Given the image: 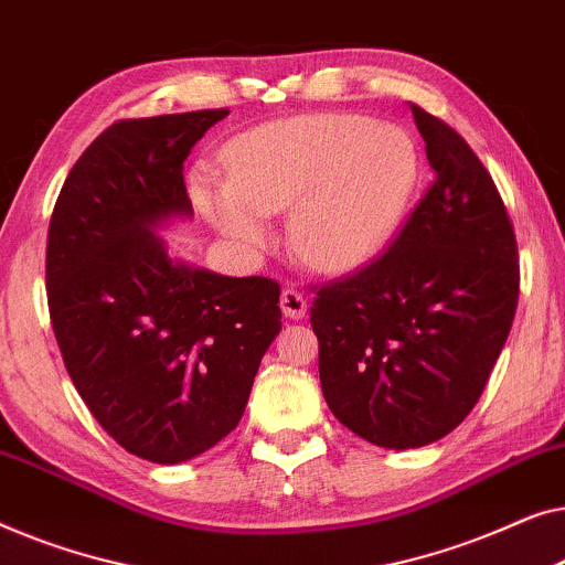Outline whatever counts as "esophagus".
Segmentation results:
<instances>
[{
	"instance_id": "34e87169",
	"label": "esophagus",
	"mask_w": 565,
	"mask_h": 565,
	"mask_svg": "<svg viewBox=\"0 0 565 565\" xmlns=\"http://www.w3.org/2000/svg\"><path fill=\"white\" fill-rule=\"evenodd\" d=\"M281 309L289 320H301L307 315V297L299 289H284L281 291Z\"/></svg>"
}]
</instances>
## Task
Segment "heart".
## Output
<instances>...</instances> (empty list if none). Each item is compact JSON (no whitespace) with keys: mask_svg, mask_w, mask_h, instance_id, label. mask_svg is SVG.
Segmentation results:
<instances>
[{"mask_svg":"<svg viewBox=\"0 0 565 565\" xmlns=\"http://www.w3.org/2000/svg\"><path fill=\"white\" fill-rule=\"evenodd\" d=\"M227 181L194 173L192 196L233 241L260 248L268 214L291 206L289 237L320 271H353L392 241L415 192L419 161L399 127L361 115H305L241 135Z\"/></svg>","mask_w":565,"mask_h":565,"instance_id":"heart-1","label":"heart"}]
</instances>
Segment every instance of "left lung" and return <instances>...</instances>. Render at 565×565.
Wrapping results in <instances>:
<instances>
[{
	"mask_svg": "<svg viewBox=\"0 0 565 565\" xmlns=\"http://www.w3.org/2000/svg\"><path fill=\"white\" fill-rule=\"evenodd\" d=\"M435 179L384 256L320 286L309 322L320 384L348 430L381 448L440 440L463 423L510 335L518 241L471 146L412 105Z\"/></svg>",
	"mask_w": 565,
	"mask_h": 565,
	"instance_id": "8db88e82",
	"label": "left lung"
}]
</instances>
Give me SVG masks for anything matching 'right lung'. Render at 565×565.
Listing matches in <instances>:
<instances>
[{"label":"right lung","instance_id":"add662e5","mask_svg":"<svg viewBox=\"0 0 565 565\" xmlns=\"http://www.w3.org/2000/svg\"><path fill=\"white\" fill-rule=\"evenodd\" d=\"M227 109L107 127L63 181L45 250L63 363L132 456L181 463L241 423L281 330L279 284L169 258L156 227L192 217L184 161Z\"/></svg>","mask_w":565,"mask_h":565}]
</instances>
